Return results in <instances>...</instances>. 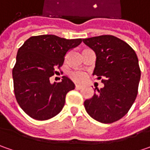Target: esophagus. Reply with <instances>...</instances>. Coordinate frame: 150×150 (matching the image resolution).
Masks as SVG:
<instances>
[{
    "mask_svg": "<svg viewBox=\"0 0 150 150\" xmlns=\"http://www.w3.org/2000/svg\"><path fill=\"white\" fill-rule=\"evenodd\" d=\"M75 88H76V89H81V88H83V85H81V84H76L75 85Z\"/></svg>",
    "mask_w": 150,
    "mask_h": 150,
    "instance_id": "obj_1",
    "label": "esophagus"
}]
</instances>
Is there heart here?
Instances as JSON below:
<instances>
[{"label": "heart", "instance_id": "obj_1", "mask_svg": "<svg viewBox=\"0 0 150 150\" xmlns=\"http://www.w3.org/2000/svg\"><path fill=\"white\" fill-rule=\"evenodd\" d=\"M70 78L75 82H82L86 78V73L82 71H74L71 72Z\"/></svg>", "mask_w": 150, "mask_h": 150}]
</instances>
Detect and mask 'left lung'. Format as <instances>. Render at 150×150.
I'll use <instances>...</instances> for the list:
<instances>
[{"label":"left lung","mask_w":150,"mask_h":150,"mask_svg":"<svg viewBox=\"0 0 150 150\" xmlns=\"http://www.w3.org/2000/svg\"><path fill=\"white\" fill-rule=\"evenodd\" d=\"M83 42L96 54L93 75L104 87L84 101L90 117L112 124L129 112L135 101L141 72L135 52L127 42L111 35L86 38Z\"/></svg>","instance_id":"left-lung-1"}]
</instances>
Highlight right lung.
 I'll list each match as a JSON object with an SVG mask.
<instances>
[{
  "mask_svg": "<svg viewBox=\"0 0 150 150\" xmlns=\"http://www.w3.org/2000/svg\"><path fill=\"white\" fill-rule=\"evenodd\" d=\"M82 39H65L55 35L31 37L18 49L12 70L14 93L21 109L36 120L53 118L62 111L66 94L75 88L71 79L50 83L57 67L62 66L69 50Z\"/></svg>",
  "mask_w": 150,
  "mask_h": 150,
  "instance_id": "right-lung-1",
  "label": "right lung"
}]
</instances>
